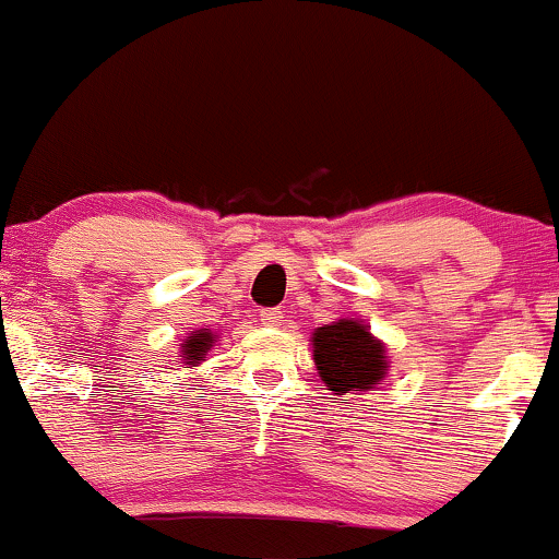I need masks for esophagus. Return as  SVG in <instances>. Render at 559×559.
<instances>
[{"instance_id": "1", "label": "esophagus", "mask_w": 559, "mask_h": 559, "mask_svg": "<svg viewBox=\"0 0 559 559\" xmlns=\"http://www.w3.org/2000/svg\"><path fill=\"white\" fill-rule=\"evenodd\" d=\"M281 318H284V312L281 310H262L260 312V323L267 325V329H278Z\"/></svg>"}]
</instances>
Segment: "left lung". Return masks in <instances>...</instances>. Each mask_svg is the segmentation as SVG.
Masks as SVG:
<instances>
[{"mask_svg":"<svg viewBox=\"0 0 559 559\" xmlns=\"http://www.w3.org/2000/svg\"><path fill=\"white\" fill-rule=\"evenodd\" d=\"M312 360L333 394H368L386 381V344L360 318H338L312 331Z\"/></svg>","mask_w":559,"mask_h":559,"instance_id":"obj_1","label":"left lung"}]
</instances>
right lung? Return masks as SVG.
<instances>
[{"label": "right lung", "mask_w": 559, "mask_h": 559, "mask_svg": "<svg viewBox=\"0 0 559 559\" xmlns=\"http://www.w3.org/2000/svg\"><path fill=\"white\" fill-rule=\"evenodd\" d=\"M215 342H217V336L210 329L191 331L189 336L183 338L181 355H178V357H181L186 365H191V368H197V365L204 360V355H207V352L213 349Z\"/></svg>", "instance_id": "1"}]
</instances>
